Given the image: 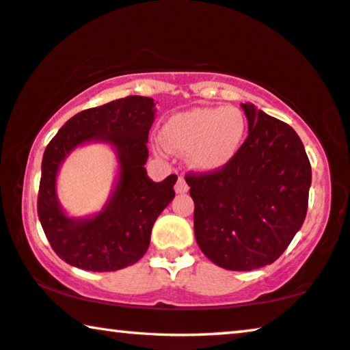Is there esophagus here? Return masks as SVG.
<instances>
[{"label": "esophagus", "instance_id": "obj_1", "mask_svg": "<svg viewBox=\"0 0 350 350\" xmlns=\"http://www.w3.org/2000/svg\"><path fill=\"white\" fill-rule=\"evenodd\" d=\"M174 190H176V193H187V191H189V184H187V180H185L184 176L177 177Z\"/></svg>", "mask_w": 350, "mask_h": 350}]
</instances>
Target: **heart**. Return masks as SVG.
I'll use <instances>...</instances> for the list:
<instances>
[{
  "label": "heart",
  "instance_id": "heart-1",
  "mask_svg": "<svg viewBox=\"0 0 350 350\" xmlns=\"http://www.w3.org/2000/svg\"><path fill=\"white\" fill-rule=\"evenodd\" d=\"M245 118L234 107H201L171 116L161 127V142L187 152L191 166L215 171L236 157L245 137Z\"/></svg>",
  "mask_w": 350,
  "mask_h": 350
}]
</instances>
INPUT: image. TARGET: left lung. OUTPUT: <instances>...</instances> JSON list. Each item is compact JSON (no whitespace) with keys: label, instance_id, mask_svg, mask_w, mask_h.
<instances>
[{"label":"left lung","instance_id":"left-lung-1","mask_svg":"<svg viewBox=\"0 0 350 350\" xmlns=\"http://www.w3.org/2000/svg\"><path fill=\"white\" fill-rule=\"evenodd\" d=\"M248 137L226 166L185 174L201 252L228 270L275 262L304 225L311 165L295 130L242 105Z\"/></svg>","mask_w":350,"mask_h":350}]
</instances>
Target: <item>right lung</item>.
Listing matches in <instances>:
<instances>
[{
    "label": "right lung",
    "mask_w": 350,
    "mask_h": 350,
    "mask_svg": "<svg viewBox=\"0 0 350 350\" xmlns=\"http://www.w3.org/2000/svg\"><path fill=\"white\" fill-rule=\"evenodd\" d=\"M154 113L152 98L142 96L83 109L62 125L45 148L38 215L53 252L67 264L91 272H113L135 264L148 252L150 231L173 201L177 180L171 174L154 182L144 170ZM91 139L108 141L118 149L122 177L105 211L90 221H72L55 200V173L72 148Z\"/></svg>",
    "instance_id": "right-lung-1"
}]
</instances>
